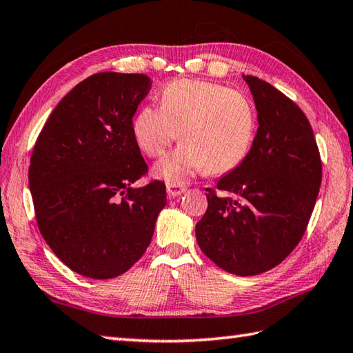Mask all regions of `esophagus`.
Here are the masks:
<instances>
[{
	"instance_id": "34e87169",
	"label": "esophagus",
	"mask_w": 353,
	"mask_h": 353,
	"mask_svg": "<svg viewBox=\"0 0 353 353\" xmlns=\"http://www.w3.org/2000/svg\"><path fill=\"white\" fill-rule=\"evenodd\" d=\"M166 190H168L169 198H176L179 195H183V193L185 192V185H183V184H168Z\"/></svg>"
}]
</instances>
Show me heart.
Here are the masks:
<instances>
[{
  "label": "heart",
  "instance_id": "b5f03b06",
  "mask_svg": "<svg viewBox=\"0 0 353 353\" xmlns=\"http://www.w3.org/2000/svg\"><path fill=\"white\" fill-rule=\"evenodd\" d=\"M256 110L241 91L190 79L172 81L161 106L148 105L132 121L134 139L148 157H161L181 131V143L157 163L154 175L181 184L207 169L224 174L245 160L256 135Z\"/></svg>",
  "mask_w": 353,
  "mask_h": 353
}]
</instances>
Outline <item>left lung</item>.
Segmentation results:
<instances>
[{"instance_id":"obj_1","label":"left lung","mask_w":353,"mask_h":353,"mask_svg":"<svg viewBox=\"0 0 353 353\" xmlns=\"http://www.w3.org/2000/svg\"><path fill=\"white\" fill-rule=\"evenodd\" d=\"M257 110V134L239 166L207 190L196 228L203 253L236 276H256L285 261L311 219L321 160L303 111L268 82L243 76Z\"/></svg>"}]
</instances>
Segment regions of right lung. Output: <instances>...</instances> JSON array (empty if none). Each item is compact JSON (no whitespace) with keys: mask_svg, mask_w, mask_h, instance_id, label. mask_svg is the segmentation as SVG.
Here are the masks:
<instances>
[{"mask_svg":"<svg viewBox=\"0 0 353 353\" xmlns=\"http://www.w3.org/2000/svg\"><path fill=\"white\" fill-rule=\"evenodd\" d=\"M152 81L97 73L77 83L36 140L30 185L39 232L70 270L90 279L123 274L145 254L166 185L146 175L132 117Z\"/></svg>","mask_w":353,"mask_h":353,"instance_id":"obj_1","label":"right lung"}]
</instances>
